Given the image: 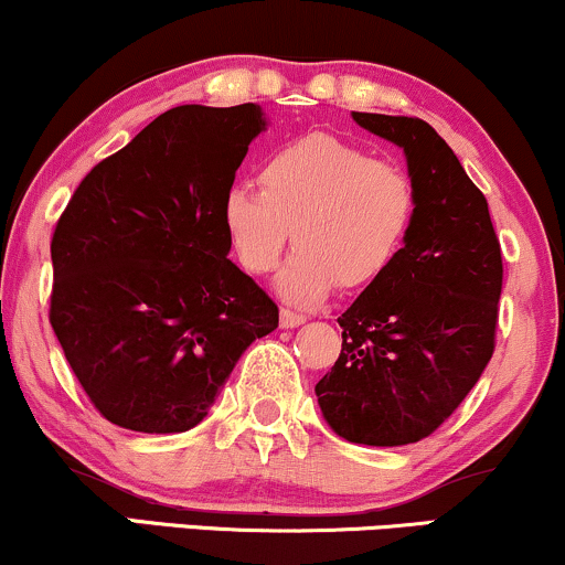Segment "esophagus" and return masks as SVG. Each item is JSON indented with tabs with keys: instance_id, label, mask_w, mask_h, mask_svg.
Listing matches in <instances>:
<instances>
[{
	"instance_id": "34e87169",
	"label": "esophagus",
	"mask_w": 565,
	"mask_h": 565,
	"mask_svg": "<svg viewBox=\"0 0 565 565\" xmlns=\"http://www.w3.org/2000/svg\"><path fill=\"white\" fill-rule=\"evenodd\" d=\"M305 316H299V312H291V310H281V316H278V323H281V328H297L305 323Z\"/></svg>"
}]
</instances>
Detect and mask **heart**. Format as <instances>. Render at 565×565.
Here are the masks:
<instances>
[{
    "mask_svg": "<svg viewBox=\"0 0 565 565\" xmlns=\"http://www.w3.org/2000/svg\"><path fill=\"white\" fill-rule=\"evenodd\" d=\"M258 180L260 190L237 184L224 195L226 239L253 276L270 274L295 239L276 291L302 307L323 302L335 284L362 289L377 281L398 260L417 216V190L402 167L326 132L276 148Z\"/></svg>",
    "mask_w": 565,
    "mask_h": 565,
    "instance_id": "heart-1",
    "label": "heart"
}]
</instances>
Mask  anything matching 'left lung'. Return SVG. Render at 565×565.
<instances>
[{
  "label": "left lung",
  "mask_w": 565,
  "mask_h": 565,
  "mask_svg": "<svg viewBox=\"0 0 565 565\" xmlns=\"http://www.w3.org/2000/svg\"><path fill=\"white\" fill-rule=\"evenodd\" d=\"M352 117L404 151L417 216L398 260L341 312V354L316 396L344 440L406 446L438 430L488 367L501 245L488 200L430 125L367 111Z\"/></svg>",
  "instance_id": "left-lung-1"
}]
</instances>
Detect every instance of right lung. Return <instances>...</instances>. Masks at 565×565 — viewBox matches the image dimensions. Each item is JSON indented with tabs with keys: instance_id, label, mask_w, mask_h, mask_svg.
Instances as JSON below:
<instances>
[{
	"instance_id": "right-lung-1",
	"label": "right lung",
	"mask_w": 565,
	"mask_h": 565,
	"mask_svg": "<svg viewBox=\"0 0 565 565\" xmlns=\"http://www.w3.org/2000/svg\"><path fill=\"white\" fill-rule=\"evenodd\" d=\"M258 104L177 106L96 163L52 237V328L83 391L114 425L184 433L216 402L278 307L230 260L221 203Z\"/></svg>"
}]
</instances>
